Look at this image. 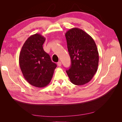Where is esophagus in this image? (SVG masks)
I'll use <instances>...</instances> for the list:
<instances>
[{"label": "esophagus", "instance_id": "1", "mask_svg": "<svg viewBox=\"0 0 122 122\" xmlns=\"http://www.w3.org/2000/svg\"><path fill=\"white\" fill-rule=\"evenodd\" d=\"M57 66H59V67H61V61H58L57 62Z\"/></svg>", "mask_w": 122, "mask_h": 122}]
</instances>
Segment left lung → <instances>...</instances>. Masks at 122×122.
Segmentation results:
<instances>
[{
    "label": "left lung",
    "instance_id": "1",
    "mask_svg": "<svg viewBox=\"0 0 122 122\" xmlns=\"http://www.w3.org/2000/svg\"><path fill=\"white\" fill-rule=\"evenodd\" d=\"M71 65L66 70L71 82L81 86L88 83L97 71L99 53L93 39L82 29L73 28L66 32Z\"/></svg>",
    "mask_w": 122,
    "mask_h": 122
}]
</instances>
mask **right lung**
<instances>
[{"mask_svg":"<svg viewBox=\"0 0 122 122\" xmlns=\"http://www.w3.org/2000/svg\"><path fill=\"white\" fill-rule=\"evenodd\" d=\"M45 38L36 34L26 40L19 55V65L24 78L37 87L47 86L52 78L57 65L44 50Z\"/></svg>","mask_w":122,"mask_h":122,"instance_id":"1","label":"right lung"}]
</instances>
